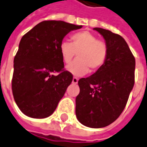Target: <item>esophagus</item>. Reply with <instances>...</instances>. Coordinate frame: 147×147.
I'll use <instances>...</instances> for the list:
<instances>
[{"instance_id":"34e87169","label":"esophagus","mask_w":147,"mask_h":147,"mask_svg":"<svg viewBox=\"0 0 147 147\" xmlns=\"http://www.w3.org/2000/svg\"><path fill=\"white\" fill-rule=\"evenodd\" d=\"M78 78H77L76 77H74V78H73V81H72V82H73L74 84H77V83H78Z\"/></svg>"}]
</instances>
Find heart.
<instances>
[{"label":"heart","instance_id":"1","mask_svg":"<svg viewBox=\"0 0 147 147\" xmlns=\"http://www.w3.org/2000/svg\"><path fill=\"white\" fill-rule=\"evenodd\" d=\"M72 43L62 41L59 51L62 60L69 64L78 53V59L67 66L74 75L82 76L87 72H96L104 65L108 56V47L105 42L90 31H80L71 35Z\"/></svg>","mask_w":147,"mask_h":147}]
</instances>
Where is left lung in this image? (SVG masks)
Returning a JSON list of instances; mask_svg holds the SVG:
<instances>
[{"instance_id": "obj_1", "label": "left lung", "mask_w": 147, "mask_h": 147, "mask_svg": "<svg viewBox=\"0 0 147 147\" xmlns=\"http://www.w3.org/2000/svg\"><path fill=\"white\" fill-rule=\"evenodd\" d=\"M108 47L107 61L99 70L78 81L76 97L78 120L90 128L108 126L126 106L134 85L135 58L120 34L95 27Z\"/></svg>"}]
</instances>
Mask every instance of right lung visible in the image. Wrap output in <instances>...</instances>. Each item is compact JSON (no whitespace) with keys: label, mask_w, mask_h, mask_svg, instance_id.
<instances>
[{"label":"right lung","mask_w":147,"mask_h":147,"mask_svg":"<svg viewBox=\"0 0 147 147\" xmlns=\"http://www.w3.org/2000/svg\"><path fill=\"white\" fill-rule=\"evenodd\" d=\"M80 28L63 21L48 20L22 36L13 59L12 91L26 116L42 119L56 110L73 80V74L64 69L59 45L69 32Z\"/></svg>","instance_id":"right-lung-1"}]
</instances>
